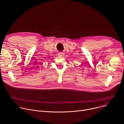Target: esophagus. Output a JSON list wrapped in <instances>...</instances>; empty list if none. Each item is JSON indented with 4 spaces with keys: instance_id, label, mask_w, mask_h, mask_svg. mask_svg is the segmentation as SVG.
I'll return each mask as SVG.
<instances>
[{
    "instance_id": "1",
    "label": "esophagus",
    "mask_w": 124,
    "mask_h": 124,
    "mask_svg": "<svg viewBox=\"0 0 124 124\" xmlns=\"http://www.w3.org/2000/svg\"><path fill=\"white\" fill-rule=\"evenodd\" d=\"M64 53H63V52H59L58 53V55L59 56H63L64 55Z\"/></svg>"
}]
</instances>
